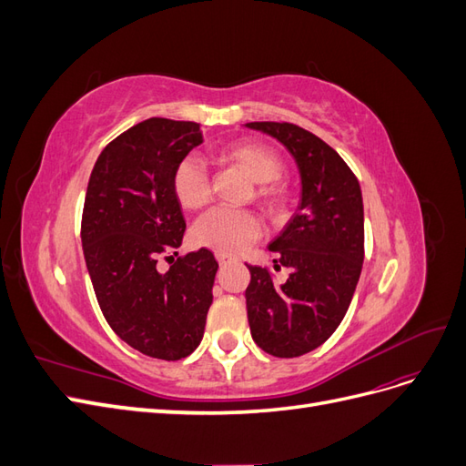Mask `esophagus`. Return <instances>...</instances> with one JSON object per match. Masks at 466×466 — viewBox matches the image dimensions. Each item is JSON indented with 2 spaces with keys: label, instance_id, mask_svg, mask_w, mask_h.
Segmentation results:
<instances>
[{
  "label": "esophagus",
  "instance_id": "1",
  "mask_svg": "<svg viewBox=\"0 0 466 466\" xmlns=\"http://www.w3.org/2000/svg\"><path fill=\"white\" fill-rule=\"evenodd\" d=\"M216 258H218V262H219V266H225V264H229L233 258L229 257V255H221V252H218L216 255Z\"/></svg>",
  "mask_w": 466,
  "mask_h": 466
}]
</instances>
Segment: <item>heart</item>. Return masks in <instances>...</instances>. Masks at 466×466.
Segmentation results:
<instances>
[{
  "instance_id": "heart-1",
  "label": "heart",
  "mask_w": 466,
  "mask_h": 466,
  "mask_svg": "<svg viewBox=\"0 0 466 466\" xmlns=\"http://www.w3.org/2000/svg\"><path fill=\"white\" fill-rule=\"evenodd\" d=\"M218 159L238 168L255 182V198L268 216L281 218L286 214L291 194L286 185L276 180L284 171V161L270 146L257 139H238V142L223 146L218 151ZM171 185L177 202L188 211L206 208L211 198L209 177L204 165L194 157L182 159L175 167ZM258 235L260 225L255 214L223 208L211 209L192 228L194 245L221 252V255H237L252 241H257Z\"/></svg>"
}]
</instances>
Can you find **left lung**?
<instances>
[{"mask_svg": "<svg viewBox=\"0 0 466 466\" xmlns=\"http://www.w3.org/2000/svg\"><path fill=\"white\" fill-rule=\"evenodd\" d=\"M250 130L276 137L298 163L301 200L268 250L274 268H289L284 284L247 266L245 291L252 340L266 354L298 358L342 322L363 264V200L356 175L329 144L289 122H248Z\"/></svg>", "mask_w": 466, "mask_h": 466, "instance_id": "left-lung-1", "label": "left lung"}]
</instances>
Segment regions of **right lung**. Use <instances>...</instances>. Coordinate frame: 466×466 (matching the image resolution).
<instances>
[{
  "label": "right lung",
  "instance_id": "right-lung-1",
  "mask_svg": "<svg viewBox=\"0 0 466 466\" xmlns=\"http://www.w3.org/2000/svg\"><path fill=\"white\" fill-rule=\"evenodd\" d=\"M202 142L196 122L132 126L98 155L83 206V255L106 322L134 350L167 361L198 348L214 301L219 264L208 248L157 270L161 256L178 255L187 229L173 171Z\"/></svg>",
  "mask_w": 466,
  "mask_h": 466
}]
</instances>
